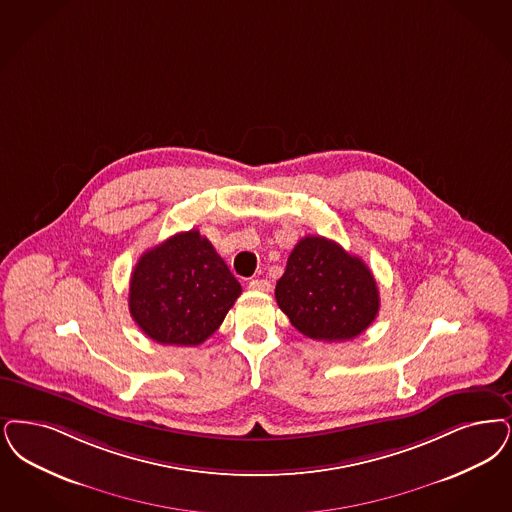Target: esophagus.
Segmentation results:
<instances>
[{
	"label": "esophagus",
	"mask_w": 512,
	"mask_h": 512,
	"mask_svg": "<svg viewBox=\"0 0 512 512\" xmlns=\"http://www.w3.org/2000/svg\"><path fill=\"white\" fill-rule=\"evenodd\" d=\"M249 289H253V291H268L270 289V282L265 280V278H255V280L249 282Z\"/></svg>",
	"instance_id": "obj_1"
}]
</instances>
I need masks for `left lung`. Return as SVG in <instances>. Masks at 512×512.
<instances>
[{
	"instance_id": "1",
	"label": "left lung",
	"mask_w": 512,
	"mask_h": 512,
	"mask_svg": "<svg viewBox=\"0 0 512 512\" xmlns=\"http://www.w3.org/2000/svg\"><path fill=\"white\" fill-rule=\"evenodd\" d=\"M274 295L289 322L316 341L354 339L379 312L368 265L322 236H305L293 247Z\"/></svg>"
}]
</instances>
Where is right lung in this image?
Returning <instances> with one entry per match:
<instances>
[{
  "mask_svg": "<svg viewBox=\"0 0 512 512\" xmlns=\"http://www.w3.org/2000/svg\"><path fill=\"white\" fill-rule=\"evenodd\" d=\"M240 293L211 242L188 230L141 255L131 272L129 312L152 341L196 347L219 329Z\"/></svg>",
  "mask_w": 512,
  "mask_h": 512,
  "instance_id": "obj_1",
  "label": "right lung"
}]
</instances>
